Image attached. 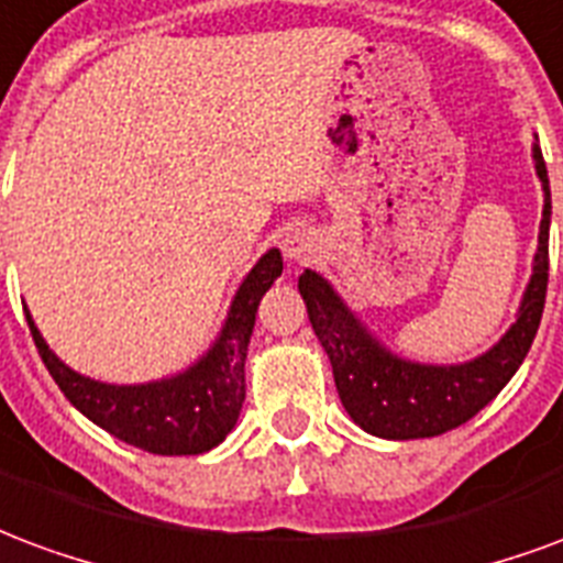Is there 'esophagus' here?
Wrapping results in <instances>:
<instances>
[{"instance_id":"esophagus-1","label":"esophagus","mask_w":563,"mask_h":563,"mask_svg":"<svg viewBox=\"0 0 563 563\" xmlns=\"http://www.w3.org/2000/svg\"><path fill=\"white\" fill-rule=\"evenodd\" d=\"M283 250H286V256L289 258H307L313 253V238L307 232H292L286 234V241H283Z\"/></svg>"}]
</instances>
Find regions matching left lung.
I'll return each mask as SVG.
<instances>
[{"label": "left lung", "mask_w": 563, "mask_h": 563, "mask_svg": "<svg viewBox=\"0 0 563 563\" xmlns=\"http://www.w3.org/2000/svg\"><path fill=\"white\" fill-rule=\"evenodd\" d=\"M537 174L543 180L545 205L540 220V244L533 256V274L521 298L519 319L488 353L464 365H416L386 353L365 325L346 310L338 292L319 277L305 271L298 277V292L305 298L307 317L317 331L322 350L329 353L334 386L346 413L367 434L386 440H416L437 437L459 428L495 401L531 350L540 319H543L545 286H549V174L543 150L533 147Z\"/></svg>", "instance_id": "obj_1"}]
</instances>
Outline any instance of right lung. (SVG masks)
I'll return each instance as SVG.
<instances>
[{
  "label": "right lung",
  "instance_id": "1",
  "mask_svg": "<svg viewBox=\"0 0 563 563\" xmlns=\"http://www.w3.org/2000/svg\"><path fill=\"white\" fill-rule=\"evenodd\" d=\"M280 271V250H268L241 283L213 350L184 374L144 386H108L80 377L47 350L30 313L26 322L44 367L90 422L153 455H198L222 443L241 416L246 343L256 325L258 301Z\"/></svg>",
  "mask_w": 563,
  "mask_h": 563
}]
</instances>
